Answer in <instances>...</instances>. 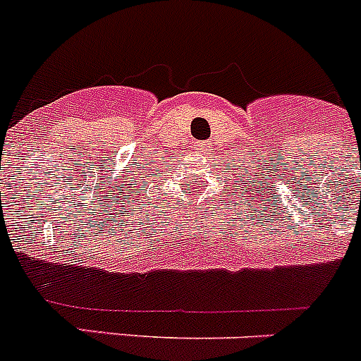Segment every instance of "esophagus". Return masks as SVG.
<instances>
[{
	"label": "esophagus",
	"instance_id": "34e87169",
	"mask_svg": "<svg viewBox=\"0 0 361 361\" xmlns=\"http://www.w3.org/2000/svg\"><path fill=\"white\" fill-rule=\"evenodd\" d=\"M195 147H197L198 148V150H202V152H206V143H197V145H195Z\"/></svg>",
	"mask_w": 361,
	"mask_h": 361
}]
</instances>
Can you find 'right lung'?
I'll list each match as a JSON object with an SVG mask.
<instances>
[{"label":"right lung","mask_w":361,"mask_h":361,"mask_svg":"<svg viewBox=\"0 0 361 361\" xmlns=\"http://www.w3.org/2000/svg\"><path fill=\"white\" fill-rule=\"evenodd\" d=\"M154 175H155V173H154ZM140 186H141V184H137V183L132 184V186H130V191H132L130 197H134V195H141V191L137 190V188H140ZM135 200H140V198H135Z\"/></svg>","instance_id":"1"}]
</instances>
